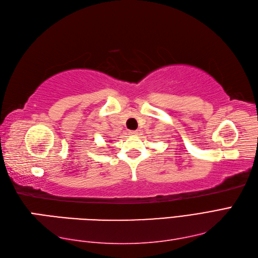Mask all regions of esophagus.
<instances>
[{"label":"esophagus","mask_w":258,"mask_h":258,"mask_svg":"<svg viewBox=\"0 0 258 258\" xmlns=\"http://www.w3.org/2000/svg\"><path fill=\"white\" fill-rule=\"evenodd\" d=\"M130 136H136L138 133H137V131H135V130H130L129 131V133H128Z\"/></svg>","instance_id":"esophagus-1"}]
</instances>
